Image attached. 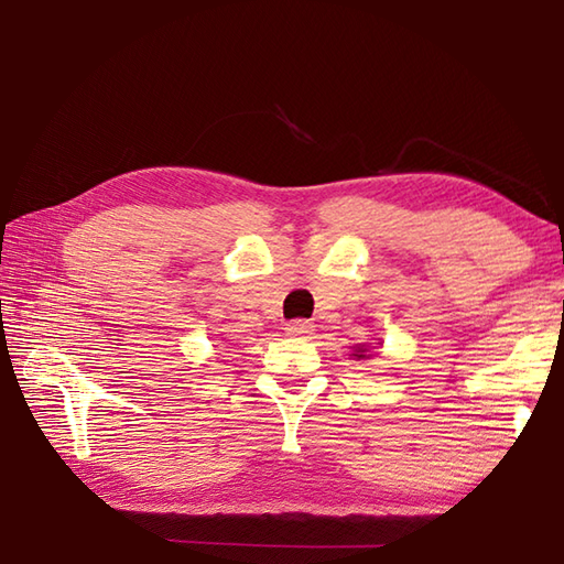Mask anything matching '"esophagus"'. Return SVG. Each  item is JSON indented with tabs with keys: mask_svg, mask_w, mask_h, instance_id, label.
Here are the masks:
<instances>
[{
	"mask_svg": "<svg viewBox=\"0 0 564 564\" xmlns=\"http://www.w3.org/2000/svg\"><path fill=\"white\" fill-rule=\"evenodd\" d=\"M285 334H288V336H300V338H307V336L312 334V322H305V319L288 322V324H285Z\"/></svg>",
	"mask_w": 564,
	"mask_h": 564,
	"instance_id": "34e87169",
	"label": "esophagus"
}]
</instances>
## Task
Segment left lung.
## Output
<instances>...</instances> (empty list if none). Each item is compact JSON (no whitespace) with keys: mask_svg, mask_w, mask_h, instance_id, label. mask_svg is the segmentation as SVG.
I'll list each match as a JSON object with an SVG mask.
<instances>
[{"mask_svg":"<svg viewBox=\"0 0 564 564\" xmlns=\"http://www.w3.org/2000/svg\"><path fill=\"white\" fill-rule=\"evenodd\" d=\"M352 356H356L358 360H360V358H368V356H365V348H358L356 352H352Z\"/></svg>","mask_w":564,"mask_h":564,"instance_id":"8db88e82","label":"left lung"}]
</instances>
